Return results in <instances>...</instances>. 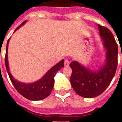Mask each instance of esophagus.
Listing matches in <instances>:
<instances>
[{"label":"esophagus","instance_id":"34e87169","mask_svg":"<svg viewBox=\"0 0 122 122\" xmlns=\"http://www.w3.org/2000/svg\"><path fill=\"white\" fill-rule=\"evenodd\" d=\"M70 61H69L68 59H66L65 60V66H69V65H70Z\"/></svg>","mask_w":122,"mask_h":122}]
</instances>
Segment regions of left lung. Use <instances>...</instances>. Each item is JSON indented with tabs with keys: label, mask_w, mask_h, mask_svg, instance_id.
<instances>
[{
	"label": "left lung",
	"mask_w": 122,
	"mask_h": 122,
	"mask_svg": "<svg viewBox=\"0 0 122 122\" xmlns=\"http://www.w3.org/2000/svg\"><path fill=\"white\" fill-rule=\"evenodd\" d=\"M100 36L106 49V63L99 70L92 71L77 61L70 64L72 70L70 82L78 95L92 98L101 94L115 75L118 65V45L110 30L98 25Z\"/></svg>",
	"instance_id": "1"
}]
</instances>
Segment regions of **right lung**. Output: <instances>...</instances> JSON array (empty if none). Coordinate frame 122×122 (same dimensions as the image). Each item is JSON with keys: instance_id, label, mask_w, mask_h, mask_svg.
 Returning a JSON list of instances; mask_svg holds the SVG:
<instances>
[{"instance_id": "obj_1", "label": "right lung", "mask_w": 122, "mask_h": 122, "mask_svg": "<svg viewBox=\"0 0 122 122\" xmlns=\"http://www.w3.org/2000/svg\"><path fill=\"white\" fill-rule=\"evenodd\" d=\"M26 21L21 23L18 26L15 31L25 23ZM9 39L7 41L6 47V52L5 56V64L6 67L7 71L10 78V80L14 85L15 89L18 92L25 98L31 101H39L46 98L49 96L51 91L53 89L54 84V77L56 73L61 68L64 67V59L61 60L59 63L54 66L46 73L41 80L31 83H24L16 80L10 74L8 65V59H7V50H8V44Z\"/></svg>"}]
</instances>
